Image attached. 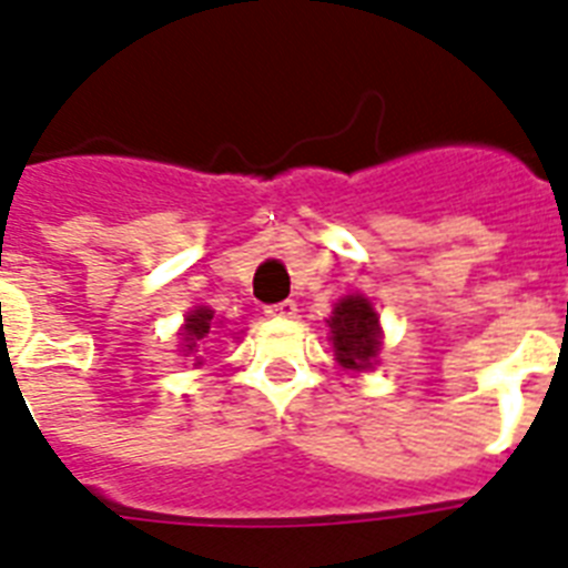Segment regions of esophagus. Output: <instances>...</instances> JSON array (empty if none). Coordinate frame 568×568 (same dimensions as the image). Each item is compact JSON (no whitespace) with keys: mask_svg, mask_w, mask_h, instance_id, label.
I'll return each instance as SVG.
<instances>
[{"mask_svg":"<svg viewBox=\"0 0 568 568\" xmlns=\"http://www.w3.org/2000/svg\"><path fill=\"white\" fill-rule=\"evenodd\" d=\"M265 315L268 317H294L297 315V303H294V300H283V303L265 306Z\"/></svg>","mask_w":568,"mask_h":568,"instance_id":"34e87169","label":"esophagus"}]
</instances>
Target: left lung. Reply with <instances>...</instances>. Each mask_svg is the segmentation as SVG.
Returning <instances> with one entry per match:
<instances>
[{
  "label": "left lung",
  "instance_id": "1",
  "mask_svg": "<svg viewBox=\"0 0 568 568\" xmlns=\"http://www.w3.org/2000/svg\"><path fill=\"white\" fill-rule=\"evenodd\" d=\"M332 349L341 367L349 371H367L373 367V358L379 353V317L373 306L358 294H349L332 308L329 317Z\"/></svg>",
  "mask_w": 568,
  "mask_h": 568
}]
</instances>
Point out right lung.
Masks as SVG:
<instances>
[{
    "instance_id": "right-lung-1",
    "label": "right lung",
    "mask_w": 568,
    "mask_h": 568,
    "mask_svg": "<svg viewBox=\"0 0 568 568\" xmlns=\"http://www.w3.org/2000/svg\"><path fill=\"white\" fill-rule=\"evenodd\" d=\"M210 321H212V312L204 306L195 308V312L186 317V326H183V341H186L189 353H192L197 341L204 338L206 332H210Z\"/></svg>"
}]
</instances>
